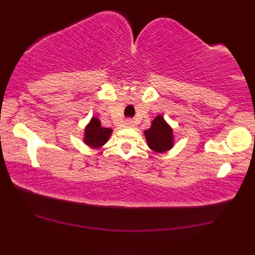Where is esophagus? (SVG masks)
<instances>
[{
	"instance_id": "1",
	"label": "esophagus",
	"mask_w": 255,
	"mask_h": 255,
	"mask_svg": "<svg viewBox=\"0 0 255 255\" xmlns=\"http://www.w3.org/2000/svg\"><path fill=\"white\" fill-rule=\"evenodd\" d=\"M126 126H128V127H132L133 126V121H132V119H127V121H126Z\"/></svg>"
}]
</instances>
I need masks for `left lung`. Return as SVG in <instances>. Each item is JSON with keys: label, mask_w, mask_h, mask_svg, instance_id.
<instances>
[{"label": "left lung", "mask_w": 255, "mask_h": 255, "mask_svg": "<svg viewBox=\"0 0 255 255\" xmlns=\"http://www.w3.org/2000/svg\"><path fill=\"white\" fill-rule=\"evenodd\" d=\"M149 147L155 152H164L172 148L173 133L162 116H156L151 125V128L144 131Z\"/></svg>", "instance_id": "left-lung-1"}]
</instances>
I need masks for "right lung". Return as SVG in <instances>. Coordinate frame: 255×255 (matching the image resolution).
Returning a JSON list of instances; mask_svg holds the SVG:
<instances>
[{"instance_id": "add662e5", "label": "right lung", "mask_w": 255, "mask_h": 255, "mask_svg": "<svg viewBox=\"0 0 255 255\" xmlns=\"http://www.w3.org/2000/svg\"><path fill=\"white\" fill-rule=\"evenodd\" d=\"M112 133V129L104 128L101 126V122L99 119L93 117L91 123L85 128V138L84 141L90 147L97 148L104 144Z\"/></svg>"}]
</instances>
